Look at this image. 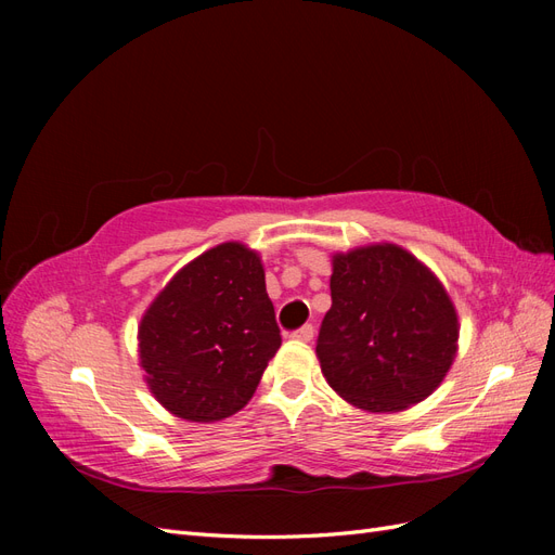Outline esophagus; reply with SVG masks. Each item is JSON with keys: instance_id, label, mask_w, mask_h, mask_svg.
I'll list each match as a JSON object with an SVG mask.
<instances>
[{"instance_id": "1", "label": "esophagus", "mask_w": 555, "mask_h": 555, "mask_svg": "<svg viewBox=\"0 0 555 555\" xmlns=\"http://www.w3.org/2000/svg\"><path fill=\"white\" fill-rule=\"evenodd\" d=\"M312 335H314V328L308 324V326H300L298 331H294V333L289 335V338H292V340H298V343H310Z\"/></svg>"}]
</instances>
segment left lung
Returning <instances> with one entry per match:
<instances>
[{"label":"left lung","mask_w":555,"mask_h":555,"mask_svg":"<svg viewBox=\"0 0 555 555\" xmlns=\"http://www.w3.org/2000/svg\"><path fill=\"white\" fill-rule=\"evenodd\" d=\"M331 310L317 359L331 389L363 412H402L444 382L459 354V312L412 251L371 243L331 257Z\"/></svg>","instance_id":"obj_1"}]
</instances>
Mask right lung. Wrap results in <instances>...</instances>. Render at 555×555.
I'll use <instances>...</instances> for the list:
<instances>
[{
	"label": "right lung",
	"instance_id": "add662e5",
	"mask_svg": "<svg viewBox=\"0 0 555 555\" xmlns=\"http://www.w3.org/2000/svg\"><path fill=\"white\" fill-rule=\"evenodd\" d=\"M280 345L261 257L238 241L184 263L139 324L150 393L173 416L196 424L243 410Z\"/></svg>",
	"mask_w": 555,
	"mask_h": 555
}]
</instances>
